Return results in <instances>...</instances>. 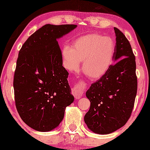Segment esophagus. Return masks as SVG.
Here are the masks:
<instances>
[{"label": "esophagus", "mask_w": 150, "mask_h": 150, "mask_svg": "<svg viewBox=\"0 0 150 150\" xmlns=\"http://www.w3.org/2000/svg\"><path fill=\"white\" fill-rule=\"evenodd\" d=\"M72 93L76 99H80L83 95L84 89H82L80 85L77 84L76 85H74V87L72 88Z\"/></svg>", "instance_id": "esophagus-1"}]
</instances>
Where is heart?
Masks as SVG:
<instances>
[{"label": "heart", "mask_w": 150, "mask_h": 150, "mask_svg": "<svg viewBox=\"0 0 150 150\" xmlns=\"http://www.w3.org/2000/svg\"><path fill=\"white\" fill-rule=\"evenodd\" d=\"M115 44L109 37L89 34L77 39L72 46L62 50L63 65L67 70H81L91 80H98L108 72L112 64Z\"/></svg>", "instance_id": "heart-1"}]
</instances>
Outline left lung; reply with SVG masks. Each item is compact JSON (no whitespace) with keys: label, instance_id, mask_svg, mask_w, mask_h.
Segmentation results:
<instances>
[{"label":"left lung","instance_id":"left-lung-1","mask_svg":"<svg viewBox=\"0 0 150 150\" xmlns=\"http://www.w3.org/2000/svg\"><path fill=\"white\" fill-rule=\"evenodd\" d=\"M116 61L86 92L90 107L85 122L92 132L109 134L127 123L133 109L137 89L135 57L130 42L122 32L114 27Z\"/></svg>","mask_w":150,"mask_h":150}]
</instances>
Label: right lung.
I'll return each instance as SVG.
<instances>
[{
    "label": "right lung",
    "mask_w": 150,
    "mask_h": 150,
    "mask_svg": "<svg viewBox=\"0 0 150 150\" xmlns=\"http://www.w3.org/2000/svg\"><path fill=\"white\" fill-rule=\"evenodd\" d=\"M76 27L45 25L19 51L13 80L15 106L22 120L37 131L56 128L74 101L56 39Z\"/></svg>",
    "instance_id": "obj_1"
}]
</instances>
